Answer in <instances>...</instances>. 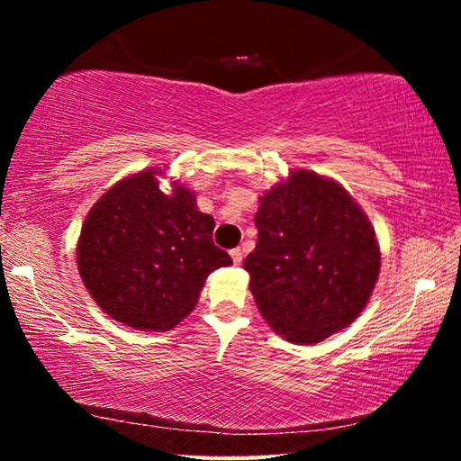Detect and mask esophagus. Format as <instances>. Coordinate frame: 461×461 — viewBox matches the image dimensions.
Segmentation results:
<instances>
[{
  "instance_id": "esophagus-1",
  "label": "esophagus",
  "mask_w": 461,
  "mask_h": 461,
  "mask_svg": "<svg viewBox=\"0 0 461 461\" xmlns=\"http://www.w3.org/2000/svg\"><path fill=\"white\" fill-rule=\"evenodd\" d=\"M230 256H231V260H233V264H240L241 262V249L240 248H233V249H230Z\"/></svg>"
}]
</instances>
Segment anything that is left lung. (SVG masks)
I'll return each mask as SVG.
<instances>
[{"mask_svg":"<svg viewBox=\"0 0 461 461\" xmlns=\"http://www.w3.org/2000/svg\"><path fill=\"white\" fill-rule=\"evenodd\" d=\"M249 291L286 341L319 343L362 313L380 272L368 217L331 178L294 170L260 197Z\"/></svg>","mask_w":461,"mask_h":461,"instance_id":"8db88e82","label":"left lung"}]
</instances>
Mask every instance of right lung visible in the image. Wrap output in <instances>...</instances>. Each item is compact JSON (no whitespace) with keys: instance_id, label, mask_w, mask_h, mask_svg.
Returning a JSON list of instances; mask_svg holds the SVG:
<instances>
[{"instance_id":"add662e5","label":"right lung","mask_w":461,"mask_h":461,"mask_svg":"<svg viewBox=\"0 0 461 461\" xmlns=\"http://www.w3.org/2000/svg\"><path fill=\"white\" fill-rule=\"evenodd\" d=\"M158 168L113 185L83 223L77 267L97 305L115 321L142 331H168L197 305L205 278L230 267L213 244L215 221L194 193L165 194Z\"/></svg>"}]
</instances>
